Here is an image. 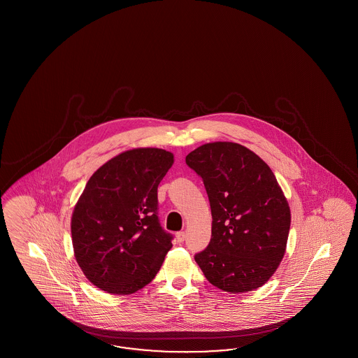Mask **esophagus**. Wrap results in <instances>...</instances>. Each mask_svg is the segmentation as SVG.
<instances>
[{
  "label": "esophagus",
  "mask_w": 358,
  "mask_h": 358,
  "mask_svg": "<svg viewBox=\"0 0 358 358\" xmlns=\"http://www.w3.org/2000/svg\"><path fill=\"white\" fill-rule=\"evenodd\" d=\"M185 238H186V235H185L184 231H180V232L176 234V238H177L178 243H184Z\"/></svg>",
  "instance_id": "obj_1"
}]
</instances>
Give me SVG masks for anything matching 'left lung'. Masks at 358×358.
I'll return each instance as SVG.
<instances>
[{
	"mask_svg": "<svg viewBox=\"0 0 358 358\" xmlns=\"http://www.w3.org/2000/svg\"><path fill=\"white\" fill-rule=\"evenodd\" d=\"M186 164L202 177L213 215L211 240L196 264L223 292L259 289L280 266L292 222L275 176L255 152L231 141L203 144Z\"/></svg>",
	"mask_w": 358,
	"mask_h": 358,
	"instance_id": "obj_1",
	"label": "left lung"
}]
</instances>
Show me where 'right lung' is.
I'll list each match as a JSON object with an SVG mask.
<instances>
[{"label":"right lung","mask_w":358,"mask_h":358,"mask_svg":"<svg viewBox=\"0 0 358 358\" xmlns=\"http://www.w3.org/2000/svg\"><path fill=\"white\" fill-rule=\"evenodd\" d=\"M173 162L172 152L135 148L89 178L71 232L77 264L98 289L129 295L160 271L173 236L159 222L157 186Z\"/></svg>","instance_id":"add662e5"}]
</instances>
